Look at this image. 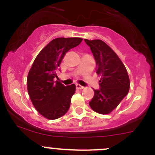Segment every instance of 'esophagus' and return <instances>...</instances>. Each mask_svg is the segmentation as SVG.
<instances>
[{"mask_svg":"<svg viewBox=\"0 0 155 155\" xmlns=\"http://www.w3.org/2000/svg\"><path fill=\"white\" fill-rule=\"evenodd\" d=\"M76 88H77V89H80V90H81V89H83L84 87H85L84 86H82V85H79V84H76Z\"/></svg>","mask_w":155,"mask_h":155,"instance_id":"obj_1","label":"esophagus"}]
</instances>
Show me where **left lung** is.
<instances>
[{
    "mask_svg": "<svg viewBox=\"0 0 155 155\" xmlns=\"http://www.w3.org/2000/svg\"><path fill=\"white\" fill-rule=\"evenodd\" d=\"M93 53L97 73L101 77L100 89L94 90V95L89 102L97 113L106 115L118 107L128 94L130 79L124 64L116 53L101 40H84Z\"/></svg>",
    "mask_w": 155,
    "mask_h": 155,
    "instance_id": "8db88e82",
    "label": "left lung"
}]
</instances>
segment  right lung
I'll use <instances>...</instances> for the list:
<instances>
[{
	"mask_svg": "<svg viewBox=\"0 0 155 155\" xmlns=\"http://www.w3.org/2000/svg\"><path fill=\"white\" fill-rule=\"evenodd\" d=\"M82 41L79 37L54 39L37 54L29 70L27 84L30 98L37 112L46 118H61L70 108L76 85L65 86L54 78H58L57 70L65 54Z\"/></svg>",
	"mask_w": 155,
	"mask_h": 155,
	"instance_id": "1",
	"label": "right lung"
}]
</instances>
